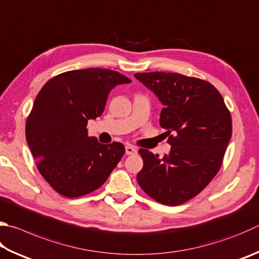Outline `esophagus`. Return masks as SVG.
I'll return each mask as SVG.
<instances>
[{
    "mask_svg": "<svg viewBox=\"0 0 259 259\" xmlns=\"http://www.w3.org/2000/svg\"><path fill=\"white\" fill-rule=\"evenodd\" d=\"M136 153H137V149H136L134 146H131V145L125 146V154L126 155H133Z\"/></svg>",
    "mask_w": 259,
    "mask_h": 259,
    "instance_id": "34e87169",
    "label": "esophagus"
}]
</instances>
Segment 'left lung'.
Instances as JSON below:
<instances>
[{"label":"left lung","instance_id":"1","mask_svg":"<svg viewBox=\"0 0 259 259\" xmlns=\"http://www.w3.org/2000/svg\"><path fill=\"white\" fill-rule=\"evenodd\" d=\"M135 77L155 93L164 107L159 125L166 129L168 155L159 159L140 148L142 189L163 205L194 198L218 175L232 135V120L220 92L210 82L173 72H143Z\"/></svg>","mask_w":259,"mask_h":259}]
</instances>
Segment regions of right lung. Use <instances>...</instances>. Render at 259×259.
Returning a JSON list of instances; mask_svg holds the SVG:
<instances>
[{
  "label": "right lung",
  "mask_w": 259,
  "mask_h": 259,
  "mask_svg": "<svg viewBox=\"0 0 259 259\" xmlns=\"http://www.w3.org/2000/svg\"><path fill=\"white\" fill-rule=\"evenodd\" d=\"M130 81L109 69L72 70L37 94L26 139L41 177L60 195L77 198L98 189L123 156V145L100 144L88 137L86 125L103 113L112 88Z\"/></svg>",
  "instance_id": "right-lung-1"
}]
</instances>
